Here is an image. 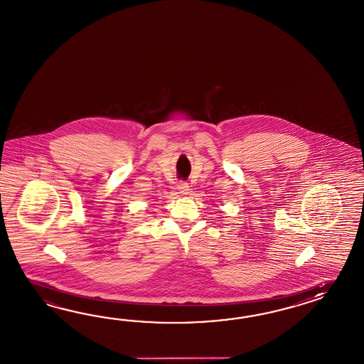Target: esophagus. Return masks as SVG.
<instances>
[{
    "mask_svg": "<svg viewBox=\"0 0 364 364\" xmlns=\"http://www.w3.org/2000/svg\"><path fill=\"white\" fill-rule=\"evenodd\" d=\"M178 190H179V193L181 194L187 195L190 193V187L185 182H179L178 183Z\"/></svg>",
    "mask_w": 364,
    "mask_h": 364,
    "instance_id": "esophagus-1",
    "label": "esophagus"
}]
</instances>
